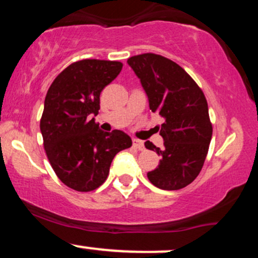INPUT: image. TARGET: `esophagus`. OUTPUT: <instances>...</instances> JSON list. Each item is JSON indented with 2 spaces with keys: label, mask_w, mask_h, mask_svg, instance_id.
Masks as SVG:
<instances>
[{
  "label": "esophagus",
  "mask_w": 258,
  "mask_h": 258,
  "mask_svg": "<svg viewBox=\"0 0 258 258\" xmlns=\"http://www.w3.org/2000/svg\"><path fill=\"white\" fill-rule=\"evenodd\" d=\"M133 147L137 148L138 150H143L144 149V143L139 139H133Z\"/></svg>",
  "instance_id": "obj_1"
}]
</instances>
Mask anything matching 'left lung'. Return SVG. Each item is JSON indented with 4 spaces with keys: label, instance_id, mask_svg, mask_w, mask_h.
<instances>
[{
    "label": "left lung",
    "instance_id": "left-lung-1",
    "mask_svg": "<svg viewBox=\"0 0 258 258\" xmlns=\"http://www.w3.org/2000/svg\"><path fill=\"white\" fill-rule=\"evenodd\" d=\"M127 64L141 80L150 110L165 120L160 128L164 148L144 143L161 156L148 179L164 190L184 188L200 173L211 142L205 96L183 68L162 55L144 53L128 58Z\"/></svg>",
    "mask_w": 258,
    "mask_h": 258
}]
</instances>
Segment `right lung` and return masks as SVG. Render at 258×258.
I'll list each match as a JSON object with an SVG mask.
<instances>
[{
	"label": "right lung",
	"mask_w": 258,
	"mask_h": 258,
	"mask_svg": "<svg viewBox=\"0 0 258 258\" xmlns=\"http://www.w3.org/2000/svg\"><path fill=\"white\" fill-rule=\"evenodd\" d=\"M121 69L120 61H76L59 74L46 94L40 121L44 150L58 178L74 190L102 185L114 156L132 146L128 135L102 131L93 117L100 109V92Z\"/></svg>",
	"instance_id": "add662e5"
}]
</instances>
